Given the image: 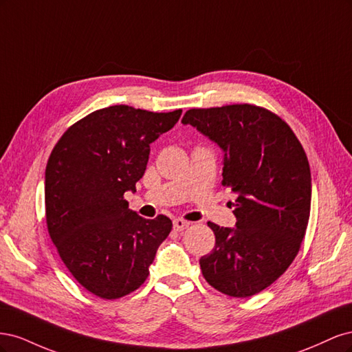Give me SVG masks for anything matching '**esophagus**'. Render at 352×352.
I'll list each match as a JSON object with an SVG mask.
<instances>
[{
  "instance_id": "esophagus-1",
  "label": "esophagus",
  "mask_w": 352,
  "mask_h": 352,
  "mask_svg": "<svg viewBox=\"0 0 352 352\" xmlns=\"http://www.w3.org/2000/svg\"><path fill=\"white\" fill-rule=\"evenodd\" d=\"M186 228H189V221H186V220H184V219H175V220H173V229H175L176 232H182V230H185Z\"/></svg>"
}]
</instances>
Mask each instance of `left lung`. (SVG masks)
Wrapping results in <instances>:
<instances>
[{
  "label": "left lung",
  "mask_w": 352,
  "mask_h": 352,
  "mask_svg": "<svg viewBox=\"0 0 352 352\" xmlns=\"http://www.w3.org/2000/svg\"><path fill=\"white\" fill-rule=\"evenodd\" d=\"M184 124L223 151L221 185L238 194L236 228L208 221L216 245L201 257L204 279L219 292H261L295 260L310 219L311 173L301 142L285 120L254 104L190 109Z\"/></svg>",
  "instance_id": "obj_1"
}]
</instances>
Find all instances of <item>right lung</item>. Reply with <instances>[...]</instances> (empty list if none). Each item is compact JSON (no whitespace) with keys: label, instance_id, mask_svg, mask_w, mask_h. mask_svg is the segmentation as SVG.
<instances>
[{"label":"right lung","instance_id":"add662e5","mask_svg":"<svg viewBox=\"0 0 352 352\" xmlns=\"http://www.w3.org/2000/svg\"><path fill=\"white\" fill-rule=\"evenodd\" d=\"M182 110L111 105L61 135L45 168L48 233L67 270L88 292L117 300L140 287L172 220L138 216L124 199L146 168L150 144Z\"/></svg>","mask_w":352,"mask_h":352}]
</instances>
